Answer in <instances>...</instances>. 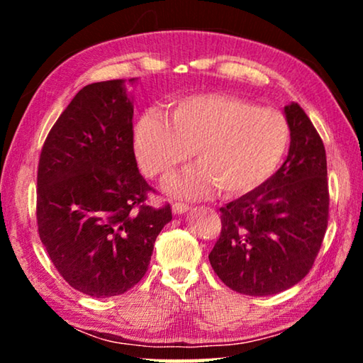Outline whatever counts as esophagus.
Instances as JSON below:
<instances>
[{
	"instance_id": "1",
	"label": "esophagus",
	"mask_w": 363,
	"mask_h": 363,
	"mask_svg": "<svg viewBox=\"0 0 363 363\" xmlns=\"http://www.w3.org/2000/svg\"><path fill=\"white\" fill-rule=\"evenodd\" d=\"M189 211V205L186 203H173V213L174 214H182Z\"/></svg>"
}]
</instances>
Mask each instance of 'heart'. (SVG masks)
Here are the masks:
<instances>
[{
	"mask_svg": "<svg viewBox=\"0 0 363 363\" xmlns=\"http://www.w3.org/2000/svg\"><path fill=\"white\" fill-rule=\"evenodd\" d=\"M290 143L284 115L232 94H192L169 116L145 112L134 128V150L147 176L169 181L194 155L195 167L173 184L184 199L250 194L275 173Z\"/></svg>",
	"mask_w": 363,
	"mask_h": 363,
	"instance_id": "obj_1",
	"label": "heart"
}]
</instances>
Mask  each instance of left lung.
<instances>
[{
    "label": "left lung",
    "mask_w": 363,
    "mask_h": 363,
    "mask_svg": "<svg viewBox=\"0 0 363 363\" xmlns=\"http://www.w3.org/2000/svg\"><path fill=\"white\" fill-rule=\"evenodd\" d=\"M284 115L290 126L286 160L259 187L220 208L223 229L208 256L218 277L248 296L277 294L303 280L328 224L322 139L298 104Z\"/></svg>",
    "instance_id": "obj_1"
}]
</instances>
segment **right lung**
<instances>
[{"label": "right lung", "mask_w": 363, "mask_h": 363, "mask_svg": "<svg viewBox=\"0 0 363 363\" xmlns=\"http://www.w3.org/2000/svg\"><path fill=\"white\" fill-rule=\"evenodd\" d=\"M133 113L125 79L84 86L49 131L40 157V238L67 284L93 298L136 285L173 218L169 205H144L152 189L134 155Z\"/></svg>", "instance_id": "obj_1"}]
</instances>
